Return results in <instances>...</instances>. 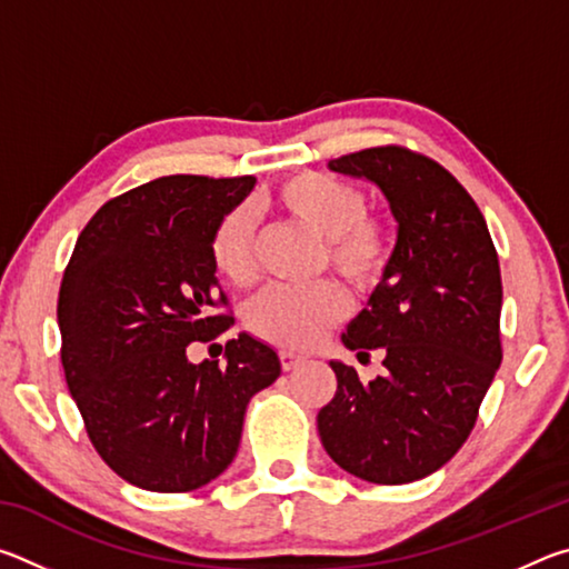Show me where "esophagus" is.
Here are the masks:
<instances>
[{
    "label": "esophagus",
    "instance_id": "esophagus-1",
    "mask_svg": "<svg viewBox=\"0 0 569 569\" xmlns=\"http://www.w3.org/2000/svg\"><path fill=\"white\" fill-rule=\"evenodd\" d=\"M278 356H281V366H283V371H291V369H296L298 363L303 361V356H298V353H293V351H281Z\"/></svg>",
    "mask_w": 569,
    "mask_h": 569
}]
</instances>
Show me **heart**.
<instances>
[{
  "mask_svg": "<svg viewBox=\"0 0 569 569\" xmlns=\"http://www.w3.org/2000/svg\"><path fill=\"white\" fill-rule=\"evenodd\" d=\"M266 208L321 240L323 263L356 288L379 281L389 266V220L366 210L363 190L351 180L306 170L266 192ZM216 273L233 286L256 281V228L248 208H233L210 236ZM346 296L333 283L311 288L273 286L246 308V326L258 339L308 349L346 316Z\"/></svg>",
  "mask_w": 569,
  "mask_h": 569,
  "instance_id": "heart-1",
  "label": "heart"
}]
</instances>
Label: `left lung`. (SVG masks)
<instances>
[{"instance_id":"1","label":"left lung","mask_w":569,"mask_h":569,"mask_svg":"<svg viewBox=\"0 0 569 569\" xmlns=\"http://www.w3.org/2000/svg\"><path fill=\"white\" fill-rule=\"evenodd\" d=\"M329 168L379 186L399 228L381 283L341 336L359 359L381 349L387 371L361 381L331 361L339 387L319 435L349 475L409 485L461 449L502 363L499 258L475 200L431 158L383 146Z\"/></svg>"}]
</instances>
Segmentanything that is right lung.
Masks as SVG:
<instances>
[{
  "label": "right lung",
  "instance_id": "obj_1",
  "mask_svg": "<svg viewBox=\"0 0 569 569\" xmlns=\"http://www.w3.org/2000/svg\"><path fill=\"white\" fill-rule=\"evenodd\" d=\"M256 178L166 176L104 203L77 238L60 286L67 389L92 447L148 492H190L233 461L248 401L278 379L271 346L240 333L226 366L190 363L233 316L210 236Z\"/></svg>",
  "mask_w": 569,
  "mask_h": 569
}]
</instances>
